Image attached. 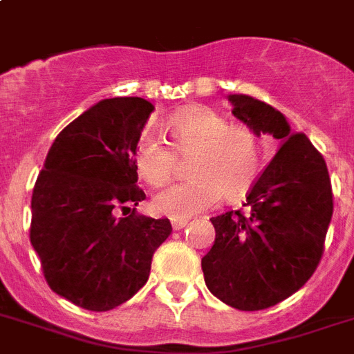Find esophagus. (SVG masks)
I'll return each mask as SVG.
<instances>
[{
  "instance_id": "34e87169",
  "label": "esophagus",
  "mask_w": 354,
  "mask_h": 354,
  "mask_svg": "<svg viewBox=\"0 0 354 354\" xmlns=\"http://www.w3.org/2000/svg\"><path fill=\"white\" fill-rule=\"evenodd\" d=\"M186 224H188V221H171V227H174L175 232H179V230L186 227Z\"/></svg>"
}]
</instances>
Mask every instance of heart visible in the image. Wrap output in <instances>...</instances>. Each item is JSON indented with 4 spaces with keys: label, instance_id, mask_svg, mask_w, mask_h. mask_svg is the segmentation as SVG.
<instances>
[{
    "label": "heart",
    "instance_id": "heart-1",
    "mask_svg": "<svg viewBox=\"0 0 354 354\" xmlns=\"http://www.w3.org/2000/svg\"><path fill=\"white\" fill-rule=\"evenodd\" d=\"M170 149L151 133H145L136 150V168L150 186L171 179L177 157L187 159L184 183L160 189L151 201L153 212L186 221L235 197L255 183L262 166V142L255 130L230 124L226 118L206 106H189L166 122Z\"/></svg>",
    "mask_w": 354,
    "mask_h": 354
}]
</instances>
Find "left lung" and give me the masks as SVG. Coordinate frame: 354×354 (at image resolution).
<instances>
[{"instance_id": "left-lung-1", "label": "left lung", "mask_w": 354, "mask_h": 354, "mask_svg": "<svg viewBox=\"0 0 354 354\" xmlns=\"http://www.w3.org/2000/svg\"><path fill=\"white\" fill-rule=\"evenodd\" d=\"M233 115L280 148L246 195V209L212 218L215 242L203 257L204 282L241 311L277 306L320 264L333 215L328 165L306 133H291L279 110L250 95H230Z\"/></svg>"}]
</instances>
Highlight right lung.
Returning <instances> with one entry per match:
<instances>
[{
    "label": "right lung",
    "instance_id": "obj_1",
    "mask_svg": "<svg viewBox=\"0 0 354 354\" xmlns=\"http://www.w3.org/2000/svg\"><path fill=\"white\" fill-rule=\"evenodd\" d=\"M153 112L141 97L99 101L63 128L32 192L30 242L54 293L88 311L118 308L146 284L168 218L137 213L136 150Z\"/></svg>",
    "mask_w": 354,
    "mask_h": 354
}]
</instances>
